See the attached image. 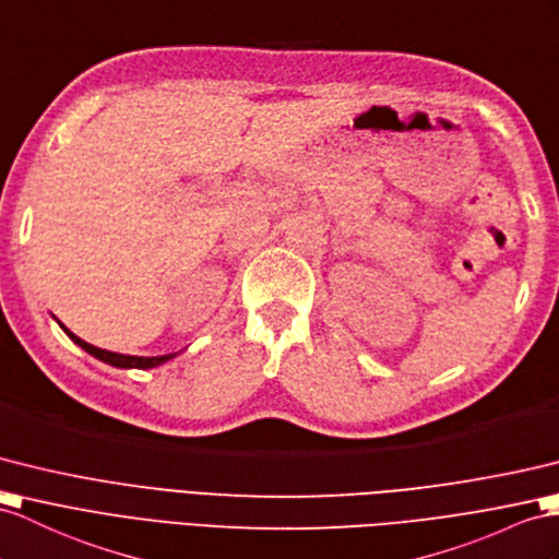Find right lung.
<instances>
[{
  "label": "right lung",
  "instance_id": "1",
  "mask_svg": "<svg viewBox=\"0 0 559 559\" xmlns=\"http://www.w3.org/2000/svg\"><path fill=\"white\" fill-rule=\"evenodd\" d=\"M53 320H57V318H53ZM57 322H59V320H57ZM59 326L68 334V338H71L73 344H78L80 348L87 350L90 356H94V358L106 362V365L120 367V370H152V367H158V365L168 362V360H173V358L177 356V353H166V356H148V358H146V356H122V353L104 350V348H97V346H92V344L83 342V338L75 336V334H73L71 330H68L66 324H61V322H59Z\"/></svg>",
  "mask_w": 559,
  "mask_h": 559
}]
</instances>
